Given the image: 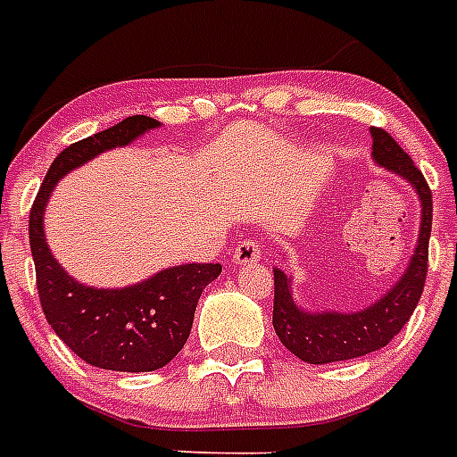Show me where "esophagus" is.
I'll list each match as a JSON object with an SVG mask.
<instances>
[{"label": "esophagus", "mask_w": 457, "mask_h": 457, "mask_svg": "<svg viewBox=\"0 0 457 457\" xmlns=\"http://www.w3.org/2000/svg\"><path fill=\"white\" fill-rule=\"evenodd\" d=\"M259 257H262V243H259V240H243V243L236 245V252H233V259H236V264L240 266L254 264Z\"/></svg>", "instance_id": "34e87169"}]
</instances>
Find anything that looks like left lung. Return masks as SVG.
<instances>
[{
    "mask_svg": "<svg viewBox=\"0 0 457 457\" xmlns=\"http://www.w3.org/2000/svg\"><path fill=\"white\" fill-rule=\"evenodd\" d=\"M373 160L386 171L406 179L422 205L418 245L406 271L394 287L375 304L361 312H306L292 299V278L273 269V330L297 359L306 363H335L366 356L386 346L413 316L420 295L425 290L432 233V191L422 171L385 129L373 127Z\"/></svg>",
    "mask_w": 457,
    "mask_h": 457,
    "instance_id": "8db88e82",
    "label": "left lung"
}]
</instances>
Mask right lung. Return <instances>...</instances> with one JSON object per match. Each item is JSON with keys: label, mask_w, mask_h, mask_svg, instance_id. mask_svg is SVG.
Segmentation results:
<instances>
[{"label": "right lung", "mask_w": 457, "mask_h": 457, "mask_svg": "<svg viewBox=\"0 0 457 457\" xmlns=\"http://www.w3.org/2000/svg\"><path fill=\"white\" fill-rule=\"evenodd\" d=\"M160 122L131 115L111 129L68 145L51 162L30 210V250L42 312L58 337L89 366L151 373L167 366L191 335L195 306L221 264H181L127 287H91L68 276L44 238V210L68 174L101 153L129 145Z\"/></svg>", "instance_id": "obj_1"}]
</instances>
